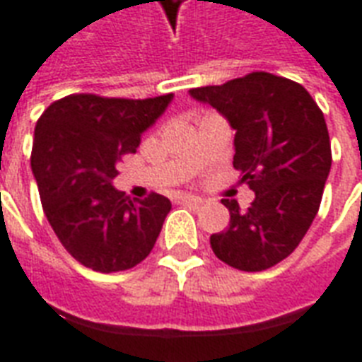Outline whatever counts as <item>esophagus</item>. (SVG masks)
Masks as SVG:
<instances>
[{
    "instance_id": "esophagus-1",
    "label": "esophagus",
    "mask_w": 362,
    "mask_h": 362,
    "mask_svg": "<svg viewBox=\"0 0 362 362\" xmlns=\"http://www.w3.org/2000/svg\"><path fill=\"white\" fill-rule=\"evenodd\" d=\"M178 204L199 205V204H202V197H199V196H192V194H184V196L178 197Z\"/></svg>"
}]
</instances>
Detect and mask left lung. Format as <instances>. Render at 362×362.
Masks as SVG:
<instances>
[{
    "label": "left lung",
    "instance_id": "8db88e82",
    "mask_svg": "<svg viewBox=\"0 0 362 362\" xmlns=\"http://www.w3.org/2000/svg\"><path fill=\"white\" fill-rule=\"evenodd\" d=\"M189 95L228 119L236 132L233 166L256 194L246 211L236 199H221L230 223L211 235L213 252L240 272L269 269L293 254L318 213L332 168L324 114L303 85L266 71Z\"/></svg>",
    "mask_w": 362,
    "mask_h": 362
}]
</instances>
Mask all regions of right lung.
Returning <instances> with one entry per match:
<instances>
[{
	"label": "right lung",
	"instance_id": "obj_1",
	"mask_svg": "<svg viewBox=\"0 0 362 362\" xmlns=\"http://www.w3.org/2000/svg\"><path fill=\"white\" fill-rule=\"evenodd\" d=\"M170 100L173 95L134 100L83 93L52 103L36 122L30 168L42 209L59 243L85 267L124 272L157 243L170 199L153 192L132 202L112 180Z\"/></svg>",
	"mask_w": 362,
	"mask_h": 362
}]
</instances>
